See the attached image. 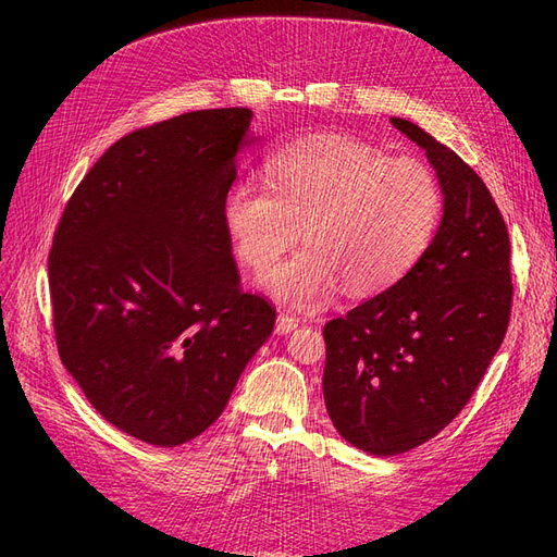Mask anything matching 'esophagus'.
Listing matches in <instances>:
<instances>
[{"instance_id": "1", "label": "esophagus", "mask_w": 557, "mask_h": 557, "mask_svg": "<svg viewBox=\"0 0 557 557\" xmlns=\"http://www.w3.org/2000/svg\"><path fill=\"white\" fill-rule=\"evenodd\" d=\"M297 325H299V320L293 313H278V318H276V332L278 334H288Z\"/></svg>"}]
</instances>
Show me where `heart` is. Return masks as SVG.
Instances as JSON below:
<instances>
[{
  "label": "heart",
  "mask_w": 557,
  "mask_h": 557,
  "mask_svg": "<svg viewBox=\"0 0 557 557\" xmlns=\"http://www.w3.org/2000/svg\"><path fill=\"white\" fill-rule=\"evenodd\" d=\"M270 188L237 181L223 199V221L239 258L264 272L309 244L262 283L297 307H323L346 285L364 297L391 288L425 256L444 213L442 185L425 162L387 158L346 134H315L264 160Z\"/></svg>",
  "instance_id": "b5f03b06"
}]
</instances>
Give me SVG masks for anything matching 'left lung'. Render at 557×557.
I'll use <instances>...</instances> for the list:
<instances>
[{"instance_id": "1", "label": "left lung", "mask_w": 557, "mask_h": 557, "mask_svg": "<svg viewBox=\"0 0 557 557\" xmlns=\"http://www.w3.org/2000/svg\"><path fill=\"white\" fill-rule=\"evenodd\" d=\"M391 123L434 166L442 223L395 285L323 330L327 413L348 444L379 458L430 442L465 409L513 299L507 223L481 176L411 121Z\"/></svg>"}]
</instances>
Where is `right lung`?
<instances>
[{
  "instance_id": "1",
  "label": "right lung",
  "mask_w": 557,
  "mask_h": 557,
  "mask_svg": "<svg viewBox=\"0 0 557 557\" xmlns=\"http://www.w3.org/2000/svg\"><path fill=\"white\" fill-rule=\"evenodd\" d=\"M250 109L117 139L66 201L48 256L60 360L111 425L172 448L223 413L276 309L242 290L223 199Z\"/></svg>"
}]
</instances>
